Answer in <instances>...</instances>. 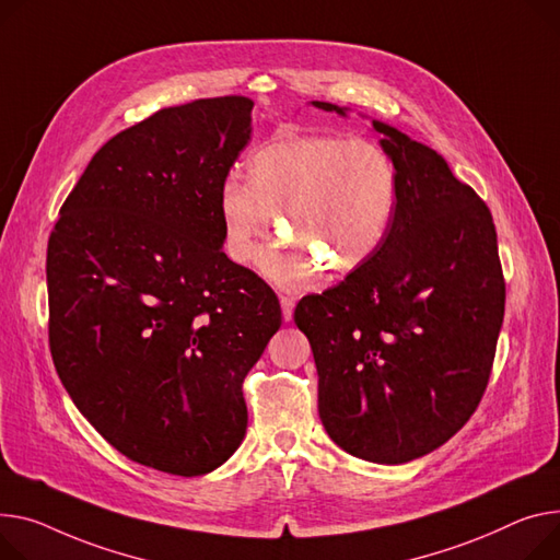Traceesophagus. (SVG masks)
<instances>
[{"mask_svg": "<svg viewBox=\"0 0 560 560\" xmlns=\"http://www.w3.org/2000/svg\"><path fill=\"white\" fill-rule=\"evenodd\" d=\"M292 311H294V300H292V296H281V313H283L285 322L292 319Z\"/></svg>", "mask_w": 560, "mask_h": 560, "instance_id": "1", "label": "esophagus"}]
</instances>
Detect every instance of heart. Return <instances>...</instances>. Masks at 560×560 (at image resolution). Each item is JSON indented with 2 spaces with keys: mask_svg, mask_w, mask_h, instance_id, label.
Returning <instances> with one entry per match:
<instances>
[{
  "mask_svg": "<svg viewBox=\"0 0 560 560\" xmlns=\"http://www.w3.org/2000/svg\"><path fill=\"white\" fill-rule=\"evenodd\" d=\"M398 175L381 145L335 135L285 137L247 160V182L228 179L218 191L225 249L252 264L275 234V215L292 241L264 258L281 288H306L326 266L351 275L374 256L394 220Z\"/></svg>",
  "mask_w": 560,
  "mask_h": 560,
  "instance_id": "1",
  "label": "heart"
}]
</instances>
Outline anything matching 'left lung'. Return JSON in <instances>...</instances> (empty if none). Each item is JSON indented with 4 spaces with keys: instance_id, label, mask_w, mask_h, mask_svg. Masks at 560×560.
I'll return each instance as SVG.
<instances>
[{
    "instance_id": "left-lung-1",
    "label": "left lung",
    "mask_w": 560,
    "mask_h": 560,
    "mask_svg": "<svg viewBox=\"0 0 560 560\" xmlns=\"http://www.w3.org/2000/svg\"><path fill=\"white\" fill-rule=\"evenodd\" d=\"M311 105L347 117L349 107ZM398 175L381 249L294 308L317 366L328 436L374 464H407L448 441L487 389L504 319L489 207L430 145L371 119Z\"/></svg>"
}]
</instances>
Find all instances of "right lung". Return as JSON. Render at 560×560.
Returning a JSON list of instances; mask_svg holds the SVG:
<instances>
[{
  "mask_svg": "<svg viewBox=\"0 0 560 560\" xmlns=\"http://www.w3.org/2000/svg\"><path fill=\"white\" fill-rule=\"evenodd\" d=\"M252 107L200 98L112 137L49 238V345L67 394L121 455L168 475L236 453L243 381L281 326L272 288L222 252L218 191Z\"/></svg>",
  "mask_w": 560,
  "mask_h": 560,
  "instance_id": "right-lung-1",
  "label": "right lung"
}]
</instances>
